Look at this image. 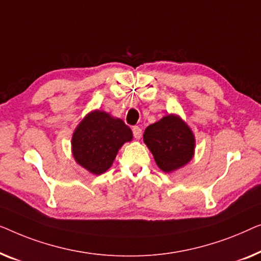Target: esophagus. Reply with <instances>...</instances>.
I'll return each instance as SVG.
<instances>
[{
	"mask_svg": "<svg viewBox=\"0 0 261 261\" xmlns=\"http://www.w3.org/2000/svg\"><path fill=\"white\" fill-rule=\"evenodd\" d=\"M132 134H134V137L136 139H139L142 137V129L139 126H134L132 127Z\"/></svg>",
	"mask_w": 261,
	"mask_h": 261,
	"instance_id": "34e87169",
	"label": "esophagus"
}]
</instances>
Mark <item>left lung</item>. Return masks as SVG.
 Returning a JSON list of instances; mask_svg holds the SVG:
<instances>
[{
  "label": "left lung",
  "mask_w": 261,
  "mask_h": 261,
  "mask_svg": "<svg viewBox=\"0 0 261 261\" xmlns=\"http://www.w3.org/2000/svg\"><path fill=\"white\" fill-rule=\"evenodd\" d=\"M144 143L152 152L157 166L170 172L193 159L195 139L188 125L174 115L163 117L146 127Z\"/></svg>",
  "instance_id": "left-lung-1"
}]
</instances>
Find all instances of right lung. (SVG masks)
<instances>
[{"instance_id": "add662e5", "label": "right lung", "mask_w": 261, "mask_h": 261, "mask_svg": "<svg viewBox=\"0 0 261 261\" xmlns=\"http://www.w3.org/2000/svg\"><path fill=\"white\" fill-rule=\"evenodd\" d=\"M131 139L132 131L122 119L102 111L91 112L73 134V156L80 166L100 175L111 167L120 146Z\"/></svg>"}]
</instances>
